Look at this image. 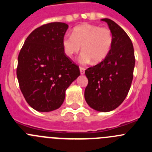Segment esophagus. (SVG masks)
Listing matches in <instances>:
<instances>
[{
    "mask_svg": "<svg viewBox=\"0 0 152 152\" xmlns=\"http://www.w3.org/2000/svg\"><path fill=\"white\" fill-rule=\"evenodd\" d=\"M80 75H84V72H85V68H83V67H80Z\"/></svg>",
    "mask_w": 152,
    "mask_h": 152,
    "instance_id": "obj_1",
    "label": "esophagus"
}]
</instances>
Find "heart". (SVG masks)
<instances>
[{
	"label": "heart",
	"mask_w": 152,
	"mask_h": 152,
	"mask_svg": "<svg viewBox=\"0 0 152 152\" xmlns=\"http://www.w3.org/2000/svg\"><path fill=\"white\" fill-rule=\"evenodd\" d=\"M112 44L110 29L88 23L74 28L72 36L65 35L62 39L63 49L68 57L77 54L82 46L83 62L92 60L95 64L101 62L107 57Z\"/></svg>",
	"instance_id": "1"
}]
</instances>
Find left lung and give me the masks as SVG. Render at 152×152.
I'll return each mask as SVG.
<instances>
[{
  "mask_svg": "<svg viewBox=\"0 0 152 152\" xmlns=\"http://www.w3.org/2000/svg\"><path fill=\"white\" fill-rule=\"evenodd\" d=\"M113 34L110 52L105 59L85 71L88 84L84 98L90 107L110 112L126 99L131 87L135 67L133 45L126 33L110 19H102Z\"/></svg>",
  "mask_w": 152,
  "mask_h": 152,
  "instance_id": "1",
  "label": "left lung"
}]
</instances>
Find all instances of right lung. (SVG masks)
Returning <instances> with one entry per match:
<instances>
[{"label": "right lung", "instance_id": "right-lung-1", "mask_svg": "<svg viewBox=\"0 0 152 152\" xmlns=\"http://www.w3.org/2000/svg\"><path fill=\"white\" fill-rule=\"evenodd\" d=\"M68 28L64 23H50L29 35L18 56L17 76L29 106L39 112L59 108L65 91L80 75L77 65L64 55L62 39Z\"/></svg>", "mask_w": 152, "mask_h": 152}]
</instances>
